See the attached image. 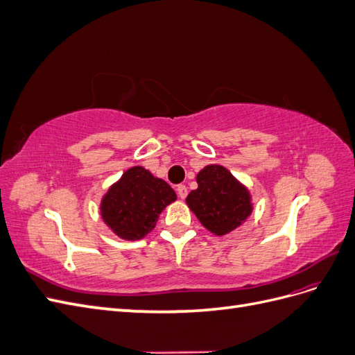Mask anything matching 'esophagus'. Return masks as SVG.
<instances>
[{"mask_svg":"<svg viewBox=\"0 0 355 355\" xmlns=\"http://www.w3.org/2000/svg\"><path fill=\"white\" fill-rule=\"evenodd\" d=\"M176 191H178L179 198H180V200H185V197L188 196V188H187L185 185H179V187L176 188Z\"/></svg>","mask_w":355,"mask_h":355,"instance_id":"obj_1","label":"esophagus"}]
</instances>
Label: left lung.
I'll return each mask as SVG.
<instances>
[{
  "label": "left lung",
  "mask_w": 355,
  "mask_h": 355,
  "mask_svg": "<svg viewBox=\"0 0 355 355\" xmlns=\"http://www.w3.org/2000/svg\"><path fill=\"white\" fill-rule=\"evenodd\" d=\"M198 188L187 197V206L211 234L222 237L237 230L253 211L249 188L219 164H209L197 175Z\"/></svg>",
  "instance_id": "left-lung-1"
}]
</instances>
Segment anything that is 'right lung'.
<instances>
[{"label": "right lung", "instance_id": "obj_1", "mask_svg": "<svg viewBox=\"0 0 355 355\" xmlns=\"http://www.w3.org/2000/svg\"><path fill=\"white\" fill-rule=\"evenodd\" d=\"M176 198L166 180L142 166H133L103 194L101 218L116 237L137 241L155 228L159 214Z\"/></svg>", "mask_w": 355, "mask_h": 355}]
</instances>
